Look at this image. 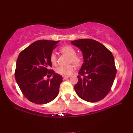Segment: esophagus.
<instances>
[{"label": "esophagus", "mask_w": 133, "mask_h": 133, "mask_svg": "<svg viewBox=\"0 0 133 133\" xmlns=\"http://www.w3.org/2000/svg\"><path fill=\"white\" fill-rule=\"evenodd\" d=\"M69 77H63V80L64 81H65V80H66L69 78Z\"/></svg>", "instance_id": "esophagus-1"}]
</instances>
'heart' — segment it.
Masks as SVG:
<instances>
[{"mask_svg":"<svg viewBox=\"0 0 133 133\" xmlns=\"http://www.w3.org/2000/svg\"><path fill=\"white\" fill-rule=\"evenodd\" d=\"M59 51L62 54L69 56V62L75 64L76 66H79L82 62V58L79 55L76 54V51L73 46L71 45H65L60 47ZM50 61L52 65H56L57 58L56 54L53 52L50 56ZM75 67L73 65H69L67 66H60L57 68L56 73L63 77H69L74 73Z\"/></svg>","mask_w":133,"mask_h":133,"instance_id":"1","label":"heart"}]
</instances>
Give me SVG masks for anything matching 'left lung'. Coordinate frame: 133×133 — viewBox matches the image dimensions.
Masks as SVG:
<instances>
[{"label": "left lung", "mask_w": 133, "mask_h": 133, "mask_svg": "<svg viewBox=\"0 0 133 133\" xmlns=\"http://www.w3.org/2000/svg\"><path fill=\"white\" fill-rule=\"evenodd\" d=\"M83 52L84 62L79 72L74 89L81 99L99 101L111 91L116 74L113 55L107 47L93 39L71 42Z\"/></svg>", "instance_id": "8db88e82"}]
</instances>
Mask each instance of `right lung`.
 <instances>
[{
  "instance_id": "obj_1",
  "label": "right lung",
  "mask_w": 133,
  "mask_h": 133,
  "mask_svg": "<svg viewBox=\"0 0 133 133\" xmlns=\"http://www.w3.org/2000/svg\"><path fill=\"white\" fill-rule=\"evenodd\" d=\"M59 41H37L20 52L17 60L15 78L22 94L32 102L44 104L58 96L62 77L49 69L50 56ZM51 79L45 81V76Z\"/></svg>"
}]
</instances>
